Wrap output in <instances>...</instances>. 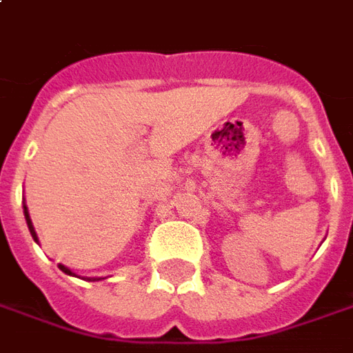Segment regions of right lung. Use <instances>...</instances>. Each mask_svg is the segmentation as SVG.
<instances>
[{
    "mask_svg": "<svg viewBox=\"0 0 353 353\" xmlns=\"http://www.w3.org/2000/svg\"><path fill=\"white\" fill-rule=\"evenodd\" d=\"M24 218H26V223H28V229H30L32 236H34V241H38V236H36V231H34V225H32V219L30 216H28V210H26V206H24ZM61 268V271H65V273H68V275H72V271L68 270V268H65V265H59ZM95 281V279H93ZM99 281V279H97Z\"/></svg>",
    "mask_w": 353,
    "mask_h": 353,
    "instance_id": "1",
    "label": "right lung"
}]
</instances>
